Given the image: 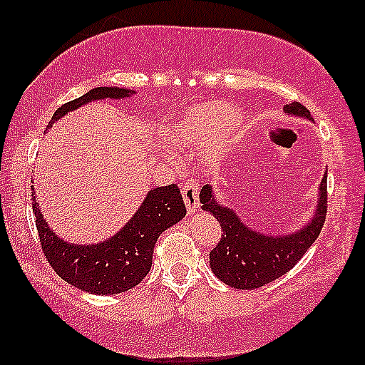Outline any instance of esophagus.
<instances>
[{"label": "esophagus", "instance_id": "1", "mask_svg": "<svg viewBox=\"0 0 365 365\" xmlns=\"http://www.w3.org/2000/svg\"><path fill=\"white\" fill-rule=\"evenodd\" d=\"M182 200L189 215L196 212L197 206H200V184L194 181V179H189V181L184 182Z\"/></svg>", "mask_w": 365, "mask_h": 365}]
</instances>
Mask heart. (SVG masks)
Returning <instances> with one entry per match:
<instances>
[{
	"instance_id": "heart-1",
	"label": "heart",
	"mask_w": 365,
	"mask_h": 365,
	"mask_svg": "<svg viewBox=\"0 0 365 365\" xmlns=\"http://www.w3.org/2000/svg\"><path fill=\"white\" fill-rule=\"evenodd\" d=\"M236 117H238V110L231 103H201V106L189 108L186 115H182L176 122H173L165 129V137H168L171 144L179 145V148H194V145H200L206 139H210L220 129L230 125ZM236 140H238V132H236L235 127H231L228 134L223 137V142L225 144H233ZM217 159H220V153L217 150H211V163H216Z\"/></svg>"
}]
</instances>
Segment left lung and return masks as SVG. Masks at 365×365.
<instances>
[{
	"mask_svg": "<svg viewBox=\"0 0 365 365\" xmlns=\"http://www.w3.org/2000/svg\"><path fill=\"white\" fill-rule=\"evenodd\" d=\"M283 112L314 120L310 112L298 102L287 103ZM200 201L202 210L220 221L223 231L220 243L210 253L212 273L226 285L240 290H253L290 272L319 238L327 215V173L320 181L314 216L309 223L292 233L288 231L285 235H264L258 230H252L243 223L236 211L220 205L215 189L210 184L202 186Z\"/></svg>",
	"mask_w": 365,
	"mask_h": 365,
	"instance_id": "left-lung-1",
	"label": "left lung"
}]
</instances>
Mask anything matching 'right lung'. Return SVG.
<instances>
[{
    "mask_svg": "<svg viewBox=\"0 0 365 365\" xmlns=\"http://www.w3.org/2000/svg\"><path fill=\"white\" fill-rule=\"evenodd\" d=\"M134 93V90L119 87L88 90L85 96L61 106L48 122V129L61 117L85 103L103 98L120 101ZM31 207L41 248L51 268L70 285L93 295H117L139 285L153 267L155 241L163 231L186 216V206L176 184L154 187L137 207L134 216L115 235L101 243L75 245L60 238L50 228L41 215L33 186Z\"/></svg>",
    "mask_w": 365,
    "mask_h": 365,
    "instance_id": "add662e5",
    "label": "right lung"
}]
</instances>
